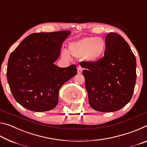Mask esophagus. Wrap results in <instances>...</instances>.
<instances>
[{"label": "esophagus", "mask_w": 147, "mask_h": 147, "mask_svg": "<svg viewBox=\"0 0 147 147\" xmlns=\"http://www.w3.org/2000/svg\"><path fill=\"white\" fill-rule=\"evenodd\" d=\"M82 71H83L82 68L80 67H78V69H77V73H78V74H81L82 73Z\"/></svg>", "instance_id": "1"}]
</instances>
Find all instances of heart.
<instances>
[{
  "label": "heart",
  "instance_id": "1",
  "mask_svg": "<svg viewBox=\"0 0 147 147\" xmlns=\"http://www.w3.org/2000/svg\"><path fill=\"white\" fill-rule=\"evenodd\" d=\"M106 51V43L102 38L86 37L70 42L69 50L62 49L60 55L67 60H70L72 55L76 58H82L87 63H95L102 58Z\"/></svg>",
  "mask_w": 147,
  "mask_h": 147
}]
</instances>
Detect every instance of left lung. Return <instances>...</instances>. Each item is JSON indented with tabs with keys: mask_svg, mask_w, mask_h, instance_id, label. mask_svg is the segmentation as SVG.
<instances>
[{
	"mask_svg": "<svg viewBox=\"0 0 147 147\" xmlns=\"http://www.w3.org/2000/svg\"><path fill=\"white\" fill-rule=\"evenodd\" d=\"M104 56L95 63L82 62L89 105L94 110H119L131 100L136 82V59L123 37L109 33Z\"/></svg>",
	"mask_w": 147,
	"mask_h": 147,
	"instance_id": "8db88e82",
	"label": "left lung"
}]
</instances>
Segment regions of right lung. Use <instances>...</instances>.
I'll list each match as a JSON object with an SVG mask.
<instances>
[{"label":"right lung","instance_id":"obj_1","mask_svg":"<svg viewBox=\"0 0 147 147\" xmlns=\"http://www.w3.org/2000/svg\"><path fill=\"white\" fill-rule=\"evenodd\" d=\"M69 30L34 33L24 38L9 56L7 79L14 98L29 110H51L58 102L59 90L77 74L74 65L54 64L60 55Z\"/></svg>","mask_w":147,"mask_h":147}]
</instances>
